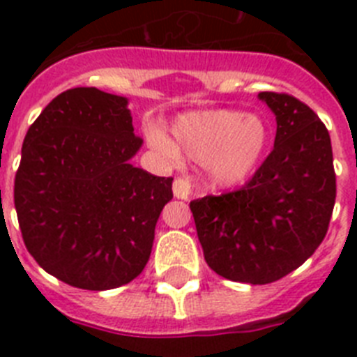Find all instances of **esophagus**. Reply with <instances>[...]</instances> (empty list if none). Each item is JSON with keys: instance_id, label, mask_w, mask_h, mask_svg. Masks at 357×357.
Wrapping results in <instances>:
<instances>
[{"instance_id": "obj_1", "label": "esophagus", "mask_w": 357, "mask_h": 357, "mask_svg": "<svg viewBox=\"0 0 357 357\" xmlns=\"http://www.w3.org/2000/svg\"><path fill=\"white\" fill-rule=\"evenodd\" d=\"M191 193H193V184H191L189 178H185V176L175 178V182H173V195H175L176 198L188 200V198L191 197Z\"/></svg>"}]
</instances>
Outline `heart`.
Listing matches in <instances>:
<instances>
[{"label": "heart", "mask_w": 357, "mask_h": 357, "mask_svg": "<svg viewBox=\"0 0 357 357\" xmlns=\"http://www.w3.org/2000/svg\"><path fill=\"white\" fill-rule=\"evenodd\" d=\"M150 144L169 159L181 155L204 160L216 185L232 188L247 182L263 162L270 130L257 114L230 109L193 110L176 116L172 139L160 128H148Z\"/></svg>", "instance_id": "1"}]
</instances>
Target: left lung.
I'll list each match as a JSON object with an SVG mask.
<instances>
[{
	"mask_svg": "<svg viewBox=\"0 0 357 357\" xmlns=\"http://www.w3.org/2000/svg\"><path fill=\"white\" fill-rule=\"evenodd\" d=\"M277 121L272 153L238 191L189 204L211 270L234 282L268 284L314 254L336 200L326 125L284 93H259Z\"/></svg>",
	"mask_w": 357,
	"mask_h": 357,
	"instance_id": "left-lung-1",
	"label": "left lung"
}]
</instances>
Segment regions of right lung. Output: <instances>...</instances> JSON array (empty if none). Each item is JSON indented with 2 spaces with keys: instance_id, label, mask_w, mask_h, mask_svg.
I'll return each mask as SVG.
<instances>
[{
  "instance_id": "right-lung-1",
  "label": "right lung",
  "mask_w": 357,
  "mask_h": 357,
  "mask_svg": "<svg viewBox=\"0 0 357 357\" xmlns=\"http://www.w3.org/2000/svg\"><path fill=\"white\" fill-rule=\"evenodd\" d=\"M141 144L127 98L96 87L64 91L28 128L14 204L24 245L50 275L103 291L143 272L173 178L132 166Z\"/></svg>"
}]
</instances>
